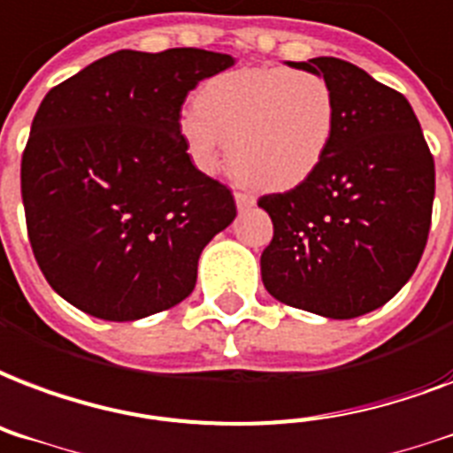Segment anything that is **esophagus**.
<instances>
[{
    "label": "esophagus",
    "instance_id": "obj_1",
    "mask_svg": "<svg viewBox=\"0 0 453 453\" xmlns=\"http://www.w3.org/2000/svg\"><path fill=\"white\" fill-rule=\"evenodd\" d=\"M234 202H237V209L244 211V209H251V206L257 203V199L251 195H247V192H234Z\"/></svg>",
    "mask_w": 453,
    "mask_h": 453
}]
</instances>
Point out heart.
I'll return each mask as SVG.
<instances>
[{"label": "heart", "instance_id": "b5f03b06", "mask_svg": "<svg viewBox=\"0 0 453 453\" xmlns=\"http://www.w3.org/2000/svg\"><path fill=\"white\" fill-rule=\"evenodd\" d=\"M333 85L303 68H240L206 81L180 120L182 142L202 171L230 165L254 188L285 192L319 171L333 147Z\"/></svg>", "mask_w": 453, "mask_h": 453}]
</instances>
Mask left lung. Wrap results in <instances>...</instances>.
I'll use <instances>...</instances> for the list:
<instances>
[{"instance_id": "left-lung-1", "label": "left lung", "mask_w": 453, "mask_h": 453, "mask_svg": "<svg viewBox=\"0 0 453 453\" xmlns=\"http://www.w3.org/2000/svg\"><path fill=\"white\" fill-rule=\"evenodd\" d=\"M333 85L337 127L309 180L264 195L261 278L278 302L357 319L406 285L427 244L434 158L406 96L334 57L289 61Z\"/></svg>"}]
</instances>
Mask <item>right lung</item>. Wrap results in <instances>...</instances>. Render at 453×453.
<instances>
[{"instance_id":"1","label":"right lung","mask_w":453,"mask_h":453,"mask_svg":"<svg viewBox=\"0 0 453 453\" xmlns=\"http://www.w3.org/2000/svg\"><path fill=\"white\" fill-rule=\"evenodd\" d=\"M230 54L123 50L51 88L20 158L35 261L65 302L104 320L180 303L199 254L237 216L233 192L189 161L180 109Z\"/></svg>"}]
</instances>
